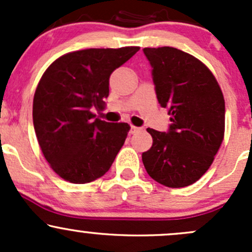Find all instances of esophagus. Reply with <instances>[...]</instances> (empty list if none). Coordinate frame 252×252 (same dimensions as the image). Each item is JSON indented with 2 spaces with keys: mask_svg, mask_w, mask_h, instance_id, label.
I'll return each mask as SVG.
<instances>
[{
  "mask_svg": "<svg viewBox=\"0 0 252 252\" xmlns=\"http://www.w3.org/2000/svg\"><path fill=\"white\" fill-rule=\"evenodd\" d=\"M140 130H141V128H139V126H130V134H135Z\"/></svg>",
  "mask_w": 252,
  "mask_h": 252,
  "instance_id": "obj_1",
  "label": "esophagus"
}]
</instances>
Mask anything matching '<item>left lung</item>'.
Returning <instances> with one entry per match:
<instances>
[{
    "mask_svg": "<svg viewBox=\"0 0 252 252\" xmlns=\"http://www.w3.org/2000/svg\"><path fill=\"white\" fill-rule=\"evenodd\" d=\"M157 100L168 108L167 131L147 129L152 146L142 152L147 174L168 188L191 185L212 164L224 136V98L217 80L194 56L174 47H146Z\"/></svg>",
    "mask_w": 252,
    "mask_h": 252,
    "instance_id": "left-lung-1",
    "label": "left lung"
}]
</instances>
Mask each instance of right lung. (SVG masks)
<instances>
[{"mask_svg":"<svg viewBox=\"0 0 252 252\" xmlns=\"http://www.w3.org/2000/svg\"><path fill=\"white\" fill-rule=\"evenodd\" d=\"M139 47L89 48L56 60L42 75L32 103L35 134L61 178L85 184L108 172L130 130L128 123L95 118L110 93V77Z\"/></svg>","mask_w":252,"mask_h":252,"instance_id":"1","label":"right lung"}]
</instances>
